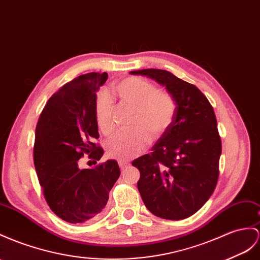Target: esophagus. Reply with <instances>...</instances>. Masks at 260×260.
Masks as SVG:
<instances>
[{
    "label": "esophagus",
    "instance_id": "34e87169",
    "mask_svg": "<svg viewBox=\"0 0 260 260\" xmlns=\"http://www.w3.org/2000/svg\"><path fill=\"white\" fill-rule=\"evenodd\" d=\"M118 166L119 168H121L122 170H124L125 168H127L129 166V162H126V161H118Z\"/></svg>",
    "mask_w": 260,
    "mask_h": 260
}]
</instances>
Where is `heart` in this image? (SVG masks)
<instances>
[{
  "instance_id": "heart-1",
  "label": "heart",
  "mask_w": 260,
  "mask_h": 260,
  "mask_svg": "<svg viewBox=\"0 0 260 260\" xmlns=\"http://www.w3.org/2000/svg\"><path fill=\"white\" fill-rule=\"evenodd\" d=\"M114 89L123 103L135 108L133 124L136 127L113 137L106 145V152L111 158L127 161L146 149L151 135L159 138L170 128L177 104L169 93L159 91L154 83L141 78L123 79ZM113 113L114 102L112 98L105 92L99 93L95 100V119L100 131L105 135L114 131Z\"/></svg>"
}]
</instances>
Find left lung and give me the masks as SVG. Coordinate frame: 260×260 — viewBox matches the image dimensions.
I'll use <instances>...</instances> for the list:
<instances>
[{
    "instance_id": "8db88e82",
    "label": "left lung",
    "mask_w": 260,
    "mask_h": 260,
    "mask_svg": "<svg viewBox=\"0 0 260 260\" xmlns=\"http://www.w3.org/2000/svg\"><path fill=\"white\" fill-rule=\"evenodd\" d=\"M145 76L175 99L177 111L170 128L146 154L132 162L141 172L137 188L152 214L183 219L202 208L214 191L222 152L212 105L196 85L167 70L143 69Z\"/></svg>"
}]
</instances>
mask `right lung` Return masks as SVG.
I'll return each mask as SVG.
<instances>
[{"mask_svg":"<svg viewBox=\"0 0 260 260\" xmlns=\"http://www.w3.org/2000/svg\"><path fill=\"white\" fill-rule=\"evenodd\" d=\"M108 73L90 72L66 83L48 100L38 118L34 165L46 201L57 216L72 224L102 214L121 170L114 159L80 169L84 154L100 160L103 149L95 119L96 92Z\"/></svg>","mask_w":260,"mask_h":260,"instance_id":"1","label":"right lung"}]
</instances>
